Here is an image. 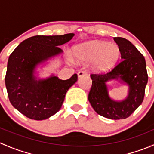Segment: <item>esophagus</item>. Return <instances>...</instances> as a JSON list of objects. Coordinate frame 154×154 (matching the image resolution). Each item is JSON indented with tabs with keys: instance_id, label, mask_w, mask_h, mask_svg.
<instances>
[{
	"instance_id": "1",
	"label": "esophagus",
	"mask_w": 154,
	"mask_h": 154,
	"mask_svg": "<svg viewBox=\"0 0 154 154\" xmlns=\"http://www.w3.org/2000/svg\"><path fill=\"white\" fill-rule=\"evenodd\" d=\"M86 75H87V72L85 71H80L77 73V76H78L79 78H80V77H83V76H86Z\"/></svg>"
}]
</instances>
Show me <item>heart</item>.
<instances>
[{"label": "heart", "mask_w": 154, "mask_h": 154, "mask_svg": "<svg viewBox=\"0 0 154 154\" xmlns=\"http://www.w3.org/2000/svg\"><path fill=\"white\" fill-rule=\"evenodd\" d=\"M73 55L80 62H93V71L102 73L110 69L118 63L121 50L116 43L94 40L75 46L73 48ZM68 59L70 61L73 60L71 56H68Z\"/></svg>", "instance_id": "b5f03b06"}]
</instances>
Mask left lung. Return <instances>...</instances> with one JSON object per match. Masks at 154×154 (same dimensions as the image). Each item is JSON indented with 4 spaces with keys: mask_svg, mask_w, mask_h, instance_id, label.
<instances>
[{
    "mask_svg": "<svg viewBox=\"0 0 154 154\" xmlns=\"http://www.w3.org/2000/svg\"><path fill=\"white\" fill-rule=\"evenodd\" d=\"M121 50L122 61L111 71L104 74H91L92 80L88 101L94 111L109 119H125L130 116L143 101L148 80L144 56L130 41L115 37ZM118 80L128 87V94L122 101L112 99L108 93L107 82Z\"/></svg>",
    "mask_w": 154,
    "mask_h": 154,
    "instance_id": "1",
    "label": "left lung"
}]
</instances>
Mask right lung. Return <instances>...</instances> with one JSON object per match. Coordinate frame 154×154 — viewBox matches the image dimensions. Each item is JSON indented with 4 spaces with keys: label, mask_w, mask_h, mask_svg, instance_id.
<instances>
[{
    "label": "right lung",
    "mask_w": 154,
    "mask_h": 154,
    "mask_svg": "<svg viewBox=\"0 0 154 154\" xmlns=\"http://www.w3.org/2000/svg\"><path fill=\"white\" fill-rule=\"evenodd\" d=\"M74 35H35L20 43L10 54L6 88L10 103L26 117L40 121L54 116L61 108L68 90L77 82L76 74L66 80L54 74L47 78L35 75L37 67L62 54L58 46Z\"/></svg>",
    "instance_id": "obj_1"
}]
</instances>
